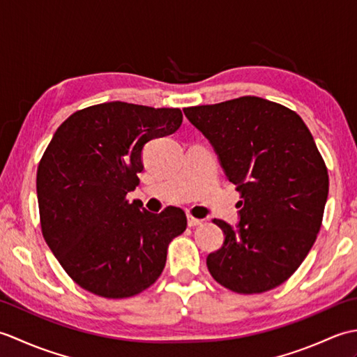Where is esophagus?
I'll return each mask as SVG.
<instances>
[{"instance_id": "esophagus-1", "label": "esophagus", "mask_w": 357, "mask_h": 357, "mask_svg": "<svg viewBox=\"0 0 357 357\" xmlns=\"http://www.w3.org/2000/svg\"><path fill=\"white\" fill-rule=\"evenodd\" d=\"M187 224H188V227L201 225L202 224V219H198V218H195L192 215H187Z\"/></svg>"}]
</instances>
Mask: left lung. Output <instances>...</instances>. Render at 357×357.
<instances>
[{
	"label": "left lung",
	"mask_w": 357,
	"mask_h": 357,
	"mask_svg": "<svg viewBox=\"0 0 357 357\" xmlns=\"http://www.w3.org/2000/svg\"><path fill=\"white\" fill-rule=\"evenodd\" d=\"M210 141L241 193L234 230L207 256L216 282L234 293H264L299 268L322 225L328 172L298 113L257 96L184 109Z\"/></svg>",
	"instance_id": "obj_1"
}]
</instances>
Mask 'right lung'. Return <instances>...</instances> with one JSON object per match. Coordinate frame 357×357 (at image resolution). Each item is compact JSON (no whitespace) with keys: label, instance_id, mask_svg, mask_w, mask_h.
Masks as SVG:
<instances>
[{"label":"right lung","instance_id":"1","mask_svg":"<svg viewBox=\"0 0 357 357\" xmlns=\"http://www.w3.org/2000/svg\"><path fill=\"white\" fill-rule=\"evenodd\" d=\"M181 124L179 109L113 101L75 112L53 135L36 172L41 230L84 290L123 299L161 276L185 213L178 207L150 213L126 196L139 184L144 146Z\"/></svg>","mask_w":357,"mask_h":357}]
</instances>
